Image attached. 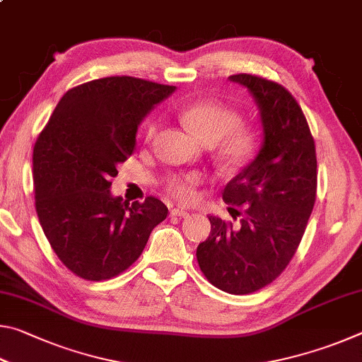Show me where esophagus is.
<instances>
[{"mask_svg": "<svg viewBox=\"0 0 362 362\" xmlns=\"http://www.w3.org/2000/svg\"><path fill=\"white\" fill-rule=\"evenodd\" d=\"M173 216L187 217V216H189V211H187L185 207H174V209H173Z\"/></svg>", "mask_w": 362, "mask_h": 362, "instance_id": "obj_1", "label": "esophagus"}]
</instances>
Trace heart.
Returning a JSON list of instances; mask_svg holds the SVG:
<instances>
[{"mask_svg":"<svg viewBox=\"0 0 362 362\" xmlns=\"http://www.w3.org/2000/svg\"><path fill=\"white\" fill-rule=\"evenodd\" d=\"M180 119L206 145H216L218 161L226 169H241L255 156L259 148V136L254 127L241 122V115L230 107L214 100L189 103L180 110ZM159 124L156 121L146 126V139L156 137ZM198 173L173 175L166 182V192L182 203H192L196 188L201 183Z\"/></svg>","mask_w":362,"mask_h":362,"instance_id":"1","label":"heart"}]
</instances>
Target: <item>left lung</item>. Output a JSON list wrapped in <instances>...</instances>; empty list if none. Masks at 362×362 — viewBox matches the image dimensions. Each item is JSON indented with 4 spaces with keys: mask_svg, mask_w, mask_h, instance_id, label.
Here are the masks:
<instances>
[{
    "mask_svg": "<svg viewBox=\"0 0 362 362\" xmlns=\"http://www.w3.org/2000/svg\"><path fill=\"white\" fill-rule=\"evenodd\" d=\"M230 79L254 95L265 139L254 161L223 189L240 222L209 216L211 235L196 259L212 286L246 296L273 283L297 252L316 201L317 163L308 122L284 86L249 73Z\"/></svg>",
    "mask_w": 362,
    "mask_h": 362,
    "instance_id": "8db88e82",
    "label": "left lung"
}]
</instances>
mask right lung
<instances>
[{
    "mask_svg": "<svg viewBox=\"0 0 362 362\" xmlns=\"http://www.w3.org/2000/svg\"><path fill=\"white\" fill-rule=\"evenodd\" d=\"M175 90L134 76L79 84L59 100L33 148L35 207L59 260L88 281L126 272L168 216L155 196L127 203L110 193L136 150L139 122Z\"/></svg>",
    "mask_w": 362,
    "mask_h": 362,
    "instance_id": "add662e5",
    "label": "right lung"
}]
</instances>
